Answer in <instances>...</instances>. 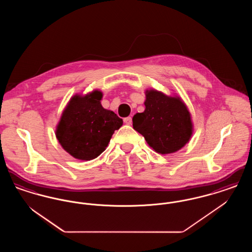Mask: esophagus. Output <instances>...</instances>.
<instances>
[{
  "mask_svg": "<svg viewBox=\"0 0 252 252\" xmlns=\"http://www.w3.org/2000/svg\"><path fill=\"white\" fill-rule=\"evenodd\" d=\"M124 122H125V124H126V125H131L132 118L131 117H126V118L124 119Z\"/></svg>",
  "mask_w": 252,
  "mask_h": 252,
  "instance_id": "obj_1",
  "label": "esophagus"
}]
</instances>
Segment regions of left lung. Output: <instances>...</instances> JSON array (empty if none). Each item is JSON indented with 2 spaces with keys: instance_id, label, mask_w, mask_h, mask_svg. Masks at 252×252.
<instances>
[{
  "instance_id": "1",
  "label": "left lung",
  "mask_w": 252,
  "mask_h": 252,
  "mask_svg": "<svg viewBox=\"0 0 252 252\" xmlns=\"http://www.w3.org/2000/svg\"><path fill=\"white\" fill-rule=\"evenodd\" d=\"M144 106V112L133 116V128L144 136L154 151L167 155L189 143L193 132L192 117L180 96L146 90Z\"/></svg>"
}]
</instances>
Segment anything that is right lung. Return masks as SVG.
<instances>
[{
	"label": "right lung",
	"mask_w": 252,
	"mask_h": 252,
	"mask_svg": "<svg viewBox=\"0 0 252 252\" xmlns=\"http://www.w3.org/2000/svg\"><path fill=\"white\" fill-rule=\"evenodd\" d=\"M103 93L94 90L74 94L64 108L56 128L62 148L80 160H91L102 154L123 120L112 110L103 108Z\"/></svg>",
	"instance_id": "obj_1"
}]
</instances>
